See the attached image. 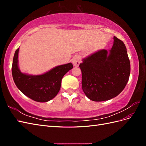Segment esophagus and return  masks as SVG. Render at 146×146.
Here are the masks:
<instances>
[{
  "mask_svg": "<svg viewBox=\"0 0 146 146\" xmlns=\"http://www.w3.org/2000/svg\"><path fill=\"white\" fill-rule=\"evenodd\" d=\"M81 62V57L80 56H74L72 59V63L75 66H78Z\"/></svg>",
  "mask_w": 146,
  "mask_h": 146,
  "instance_id": "esophagus-1",
  "label": "esophagus"
}]
</instances>
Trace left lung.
Wrapping results in <instances>:
<instances>
[{"label":"left lung","mask_w":146,"mask_h":146,"mask_svg":"<svg viewBox=\"0 0 146 146\" xmlns=\"http://www.w3.org/2000/svg\"><path fill=\"white\" fill-rule=\"evenodd\" d=\"M113 39L109 52L100 50L84 58L79 65L82 90L91 100L102 102L115 98L129 81L130 63L126 47L116 36Z\"/></svg>","instance_id":"1"}]
</instances>
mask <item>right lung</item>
<instances>
[{
    "mask_svg": "<svg viewBox=\"0 0 146 146\" xmlns=\"http://www.w3.org/2000/svg\"><path fill=\"white\" fill-rule=\"evenodd\" d=\"M19 48L16 50L12 64V76L17 88L28 98L39 102L54 98L60 90L61 79L69 70L71 63L60 65L38 76L22 73L18 67Z\"/></svg>",
    "mask_w": 146,
    "mask_h": 146,
    "instance_id": "1",
    "label": "right lung"
}]
</instances>
